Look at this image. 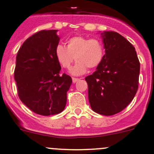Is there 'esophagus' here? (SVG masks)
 Here are the masks:
<instances>
[{
	"mask_svg": "<svg viewBox=\"0 0 154 154\" xmlns=\"http://www.w3.org/2000/svg\"><path fill=\"white\" fill-rule=\"evenodd\" d=\"M79 80H80V79H78V78H75V77H72V81H73V83H75L76 82L78 81Z\"/></svg>",
	"mask_w": 154,
	"mask_h": 154,
	"instance_id": "obj_1",
	"label": "esophagus"
}]
</instances>
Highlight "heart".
<instances>
[{"mask_svg": "<svg viewBox=\"0 0 154 154\" xmlns=\"http://www.w3.org/2000/svg\"><path fill=\"white\" fill-rule=\"evenodd\" d=\"M105 55L103 43L99 38H89L76 35L66 42V47L59 45L55 49V57L63 68H69L74 61L77 63L71 70L74 75L84 74L86 68L92 69L100 66Z\"/></svg>", "mask_w": 154, "mask_h": 154, "instance_id": "obj_1", "label": "heart"}]
</instances>
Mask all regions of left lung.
I'll list each match as a JSON object with an SVG mask.
<instances>
[{
  "label": "left lung",
  "mask_w": 154,
  "mask_h": 154,
  "mask_svg": "<svg viewBox=\"0 0 154 154\" xmlns=\"http://www.w3.org/2000/svg\"><path fill=\"white\" fill-rule=\"evenodd\" d=\"M105 55L96 71L85 78L93 111L112 116L133 100L139 87L140 63L135 48L113 31L101 33Z\"/></svg>",
  "instance_id": "obj_1"
}]
</instances>
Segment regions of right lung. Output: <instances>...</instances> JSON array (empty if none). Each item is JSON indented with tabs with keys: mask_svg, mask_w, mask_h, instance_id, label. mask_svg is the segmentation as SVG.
Here are the masks:
<instances>
[{
	"mask_svg": "<svg viewBox=\"0 0 154 154\" xmlns=\"http://www.w3.org/2000/svg\"><path fill=\"white\" fill-rule=\"evenodd\" d=\"M57 32L42 30L29 37L18 50L14 72L20 100L44 116L64 110L72 83L69 75H60L61 66L55 57L60 39Z\"/></svg>",
	"mask_w": 154,
	"mask_h": 154,
	"instance_id": "obj_1",
	"label": "right lung"
}]
</instances>
